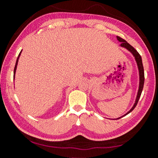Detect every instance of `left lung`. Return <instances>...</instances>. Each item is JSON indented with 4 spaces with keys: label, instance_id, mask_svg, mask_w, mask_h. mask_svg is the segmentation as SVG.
<instances>
[{
    "label": "left lung",
    "instance_id": "8db88e82",
    "mask_svg": "<svg viewBox=\"0 0 158 158\" xmlns=\"http://www.w3.org/2000/svg\"><path fill=\"white\" fill-rule=\"evenodd\" d=\"M117 40H118L120 42H121V44L120 46L125 48V49H127L129 52L132 53L133 55V56L135 57V59L136 60V63H137V65L138 67V69H139V89H138V92H137V98H136V100H135V102L134 104V105L132 108H131L130 110L129 111H127L126 114L123 116H122L121 117H119L118 118L116 119H119L125 116H126L128 114H130L131 111H132L135 108V106H137V103H138V101L139 100L140 98V96L141 94V92H142V90H143V84H144V70H143V64H142V60H141V57L139 53L137 50H136L135 48L131 46V45L127 43V42L123 40L121 37H120L118 36H117Z\"/></svg>",
    "mask_w": 158,
    "mask_h": 158
}]
</instances>
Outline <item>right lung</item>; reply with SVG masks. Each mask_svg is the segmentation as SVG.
Instances as JSON below:
<instances>
[{
  "mask_svg": "<svg viewBox=\"0 0 158 158\" xmlns=\"http://www.w3.org/2000/svg\"><path fill=\"white\" fill-rule=\"evenodd\" d=\"M21 52H22V50L21 51V52L19 53V54L18 57H17V61H16V65H15V69H14V79L15 78V73H16V70H17V64H18V61H19V58L20 57V55H21Z\"/></svg>",
  "mask_w": 158,
  "mask_h": 158,
  "instance_id": "right-lung-1",
  "label": "right lung"
}]
</instances>
